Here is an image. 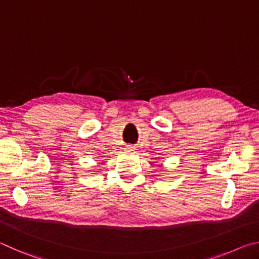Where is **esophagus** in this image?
I'll return each instance as SVG.
<instances>
[{
	"label": "esophagus",
	"instance_id": "1",
	"mask_svg": "<svg viewBox=\"0 0 259 259\" xmlns=\"http://www.w3.org/2000/svg\"><path fill=\"white\" fill-rule=\"evenodd\" d=\"M125 151L128 152V153H134L135 152V147L134 146H126Z\"/></svg>",
	"mask_w": 259,
	"mask_h": 259
}]
</instances>
